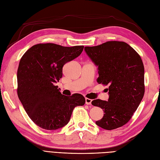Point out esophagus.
I'll use <instances>...</instances> for the list:
<instances>
[{
	"instance_id": "1",
	"label": "esophagus",
	"mask_w": 160,
	"mask_h": 160,
	"mask_svg": "<svg viewBox=\"0 0 160 160\" xmlns=\"http://www.w3.org/2000/svg\"><path fill=\"white\" fill-rule=\"evenodd\" d=\"M91 101H92V99H89V98H85V103L87 105H91Z\"/></svg>"
}]
</instances>
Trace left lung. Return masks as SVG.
Listing matches in <instances>:
<instances>
[{"label": "left lung", "instance_id": "8db88e82", "mask_svg": "<svg viewBox=\"0 0 160 160\" xmlns=\"http://www.w3.org/2000/svg\"><path fill=\"white\" fill-rule=\"evenodd\" d=\"M85 51L98 67V83L109 85L108 101L98 99L91 102L104 111L103 118L95 123L107 130L122 127L132 118L145 93L141 57L122 41L85 47Z\"/></svg>", "mask_w": 160, "mask_h": 160}]
</instances>
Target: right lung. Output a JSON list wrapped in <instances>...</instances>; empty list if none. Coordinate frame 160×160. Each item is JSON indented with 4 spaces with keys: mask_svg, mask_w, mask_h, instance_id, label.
I'll list each match as a JSON object with an SVG mask.
<instances>
[{
    "mask_svg": "<svg viewBox=\"0 0 160 160\" xmlns=\"http://www.w3.org/2000/svg\"><path fill=\"white\" fill-rule=\"evenodd\" d=\"M83 48L37 44L21 59L17 71L18 97L28 117L40 128L56 130L64 127L73 109L85 104L82 95L65 96L55 85L62 76L63 65L79 57Z\"/></svg>",
    "mask_w": 160,
    "mask_h": 160,
    "instance_id": "add662e5",
    "label": "right lung"
}]
</instances>
